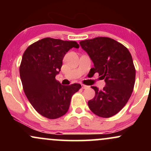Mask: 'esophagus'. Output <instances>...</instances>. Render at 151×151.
I'll return each instance as SVG.
<instances>
[{
	"mask_svg": "<svg viewBox=\"0 0 151 151\" xmlns=\"http://www.w3.org/2000/svg\"><path fill=\"white\" fill-rule=\"evenodd\" d=\"M89 86H86V85H84V84H81V88H82L83 89H88Z\"/></svg>",
	"mask_w": 151,
	"mask_h": 151,
	"instance_id": "34e87169",
	"label": "esophagus"
}]
</instances>
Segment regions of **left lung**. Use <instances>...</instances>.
Masks as SVG:
<instances>
[{"mask_svg": "<svg viewBox=\"0 0 151 151\" xmlns=\"http://www.w3.org/2000/svg\"><path fill=\"white\" fill-rule=\"evenodd\" d=\"M93 62L90 72L104 79L102 90L91 86L95 96L88 101L90 110L98 116L109 118L124 107L133 92L136 69L129 50L110 37H98L79 42Z\"/></svg>", "mask_w": 151, "mask_h": 151, "instance_id": "obj_1", "label": "left lung"}]
</instances>
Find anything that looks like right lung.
<instances>
[{"mask_svg":"<svg viewBox=\"0 0 151 151\" xmlns=\"http://www.w3.org/2000/svg\"><path fill=\"white\" fill-rule=\"evenodd\" d=\"M72 47L79 45L75 41L46 37L30 45L22 55L20 76L24 92L37 113L49 119L65 115L72 95L81 87L79 84L63 86L55 79Z\"/></svg>","mask_w":151,"mask_h":151,"instance_id":"1","label":"right lung"}]
</instances>
